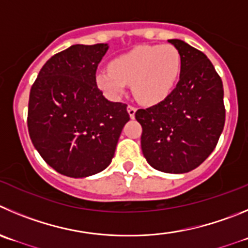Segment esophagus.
<instances>
[{"mask_svg":"<svg viewBox=\"0 0 248 248\" xmlns=\"http://www.w3.org/2000/svg\"><path fill=\"white\" fill-rule=\"evenodd\" d=\"M127 111H128L129 117H131V119H135V115H136V111H137V108H136L135 106L128 105L127 106Z\"/></svg>","mask_w":248,"mask_h":248,"instance_id":"1","label":"esophagus"}]
</instances>
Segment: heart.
<instances>
[{"instance_id":"b5f03b06","label":"heart","mask_w":248,"mask_h":248,"mask_svg":"<svg viewBox=\"0 0 248 248\" xmlns=\"http://www.w3.org/2000/svg\"><path fill=\"white\" fill-rule=\"evenodd\" d=\"M181 68V54L173 45H140L113 59L110 68L99 71L95 83L111 100L121 99L132 84L140 103L154 105L172 92Z\"/></svg>"}]
</instances>
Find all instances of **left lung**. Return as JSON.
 <instances>
[{
    "label": "left lung",
    "mask_w": 248,
    "mask_h": 248,
    "mask_svg": "<svg viewBox=\"0 0 248 248\" xmlns=\"http://www.w3.org/2000/svg\"><path fill=\"white\" fill-rule=\"evenodd\" d=\"M182 57L176 88L166 99L140 108V145L152 168L184 173L200 166L214 150L225 124L223 82L202 51L171 39Z\"/></svg>",
    "instance_id": "left-lung-1"
}]
</instances>
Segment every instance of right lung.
<instances>
[{
    "instance_id": "obj_1",
    "label": "right lung",
    "mask_w": 248,
    "mask_h": 248,
    "mask_svg": "<svg viewBox=\"0 0 248 248\" xmlns=\"http://www.w3.org/2000/svg\"><path fill=\"white\" fill-rule=\"evenodd\" d=\"M108 48V44L72 45L44 64L30 89V140L64 176L82 179L105 170L129 121L126 104L108 100L95 83Z\"/></svg>"
}]
</instances>
